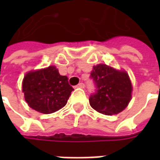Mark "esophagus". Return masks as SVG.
Masks as SVG:
<instances>
[{
	"mask_svg": "<svg viewBox=\"0 0 160 160\" xmlns=\"http://www.w3.org/2000/svg\"><path fill=\"white\" fill-rule=\"evenodd\" d=\"M76 87H80V88H85V84H84V83H79L76 86Z\"/></svg>",
	"mask_w": 160,
	"mask_h": 160,
	"instance_id": "obj_1",
	"label": "esophagus"
}]
</instances>
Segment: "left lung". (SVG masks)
Here are the masks:
<instances>
[{
	"label": "left lung",
	"mask_w": 160,
	"mask_h": 160,
	"mask_svg": "<svg viewBox=\"0 0 160 160\" xmlns=\"http://www.w3.org/2000/svg\"><path fill=\"white\" fill-rule=\"evenodd\" d=\"M91 78L96 91L89 98V103L95 111L104 115H115L127 107L131 100L132 84L125 71L98 64L93 66Z\"/></svg>",
	"instance_id": "1"
}]
</instances>
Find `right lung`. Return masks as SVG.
I'll list each match as a JSON object with an SVG mask.
<instances>
[{
  "label": "right lung",
  "mask_w": 160,
  "mask_h": 160,
  "mask_svg": "<svg viewBox=\"0 0 160 160\" xmlns=\"http://www.w3.org/2000/svg\"><path fill=\"white\" fill-rule=\"evenodd\" d=\"M55 66L31 71L24 77L22 91L26 103L35 111L50 114L66 105L73 87Z\"/></svg>",
  "instance_id": "1"
}]
</instances>
